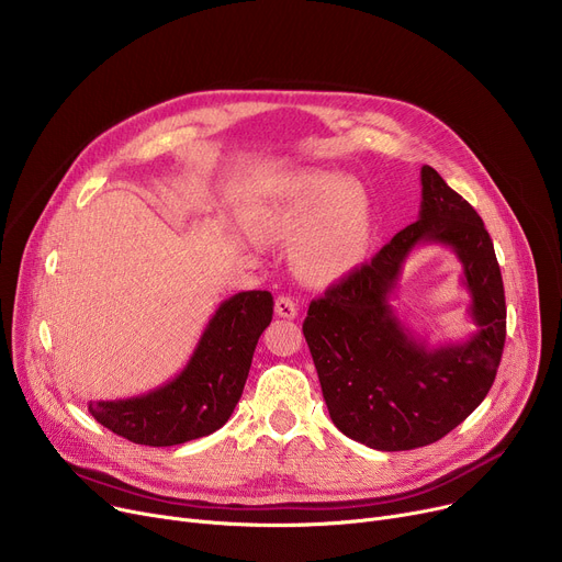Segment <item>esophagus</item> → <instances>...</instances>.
Segmentation results:
<instances>
[{"label":"esophagus","mask_w":562,"mask_h":562,"mask_svg":"<svg viewBox=\"0 0 562 562\" xmlns=\"http://www.w3.org/2000/svg\"><path fill=\"white\" fill-rule=\"evenodd\" d=\"M276 314L280 318H296L299 316V305H296V301L289 299V296H280L276 301Z\"/></svg>","instance_id":"1"}]
</instances>
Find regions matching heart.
I'll return each mask as SVG.
<instances>
[{
	"label": "heart",
	"instance_id": "heart-1",
	"mask_svg": "<svg viewBox=\"0 0 562 562\" xmlns=\"http://www.w3.org/2000/svg\"><path fill=\"white\" fill-rule=\"evenodd\" d=\"M244 221L257 241H293V269L316 284L356 271L373 241L367 189L335 172L284 177L248 204Z\"/></svg>",
	"mask_w": 562,
	"mask_h": 562
}]
</instances>
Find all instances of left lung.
I'll return each mask as SVG.
<instances>
[{"label": "left lung", "instance_id": "1", "mask_svg": "<svg viewBox=\"0 0 562 562\" xmlns=\"http://www.w3.org/2000/svg\"><path fill=\"white\" fill-rule=\"evenodd\" d=\"M432 243L461 259L477 326L469 340L445 347L412 336L389 303L408 252ZM303 335L330 419L346 437L409 451L451 432L487 396L506 344L504 280L474 206L424 166L419 221L312 301Z\"/></svg>", "mask_w": 562, "mask_h": 562}]
</instances>
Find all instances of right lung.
I'll use <instances>...</instances> for the list:
<instances>
[{"mask_svg":"<svg viewBox=\"0 0 562 562\" xmlns=\"http://www.w3.org/2000/svg\"><path fill=\"white\" fill-rule=\"evenodd\" d=\"M273 318L269 291L223 301L187 367L166 385L117 401H91L88 412L134 445L175 447L218 430L244 394L252 352Z\"/></svg>","mask_w":562,"mask_h":562,"instance_id":"obj_1","label":"right lung"}]
</instances>
